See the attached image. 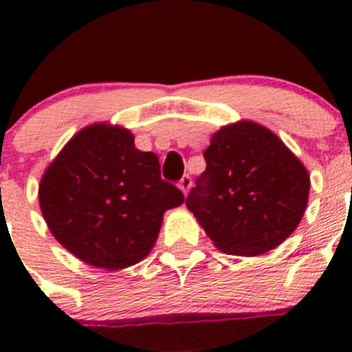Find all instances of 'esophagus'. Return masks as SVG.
<instances>
[{
  "label": "esophagus",
  "mask_w": 352,
  "mask_h": 352,
  "mask_svg": "<svg viewBox=\"0 0 352 352\" xmlns=\"http://www.w3.org/2000/svg\"><path fill=\"white\" fill-rule=\"evenodd\" d=\"M179 190L183 192V195L188 194V190H190V186H192V178L188 176V174H185L182 179H179Z\"/></svg>",
  "instance_id": "obj_1"
}]
</instances>
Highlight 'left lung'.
I'll return each mask as SVG.
<instances>
[{"instance_id":"left-lung-1","label":"left lung","mask_w":352,"mask_h":352,"mask_svg":"<svg viewBox=\"0 0 352 352\" xmlns=\"http://www.w3.org/2000/svg\"><path fill=\"white\" fill-rule=\"evenodd\" d=\"M204 160L186 208L220 252L263 256L294 232L309 203L310 174L275 132L250 120L223 125Z\"/></svg>"}]
</instances>
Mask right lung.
Wrapping results in <instances>:
<instances>
[{
	"label": "right lung",
	"instance_id": "obj_1",
	"mask_svg": "<svg viewBox=\"0 0 352 352\" xmlns=\"http://www.w3.org/2000/svg\"><path fill=\"white\" fill-rule=\"evenodd\" d=\"M105 121L84 126L43 170L42 217L58 243L102 270L129 268L155 247L164 213L185 197L162 182L158 157Z\"/></svg>",
	"mask_w": 352,
	"mask_h": 352
}]
</instances>
